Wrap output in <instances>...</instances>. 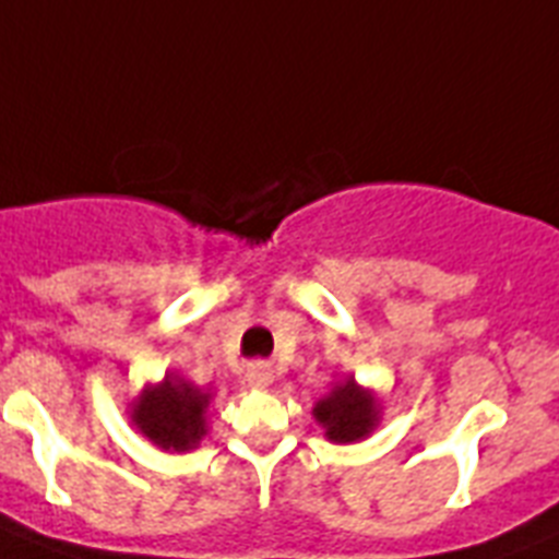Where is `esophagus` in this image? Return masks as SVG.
<instances>
[{
  "mask_svg": "<svg viewBox=\"0 0 559 559\" xmlns=\"http://www.w3.org/2000/svg\"><path fill=\"white\" fill-rule=\"evenodd\" d=\"M272 381H275V374H272V367L264 364V360H258V364H250V367H247V383H250L252 389H270Z\"/></svg>",
  "mask_w": 559,
  "mask_h": 559,
  "instance_id": "34e87169",
  "label": "esophagus"
}]
</instances>
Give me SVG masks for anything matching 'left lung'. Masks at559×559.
<instances>
[{"instance_id": "obj_1", "label": "left lung", "mask_w": 559, "mask_h": 559, "mask_svg": "<svg viewBox=\"0 0 559 559\" xmlns=\"http://www.w3.org/2000/svg\"><path fill=\"white\" fill-rule=\"evenodd\" d=\"M383 406L374 389L360 386L355 374L335 378L332 389L312 406V417L330 443H358L367 440L381 424Z\"/></svg>"}]
</instances>
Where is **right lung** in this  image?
I'll return each instance as SVG.
<instances>
[{"label":"right lung","instance_id":"right-lung-1","mask_svg":"<svg viewBox=\"0 0 559 559\" xmlns=\"http://www.w3.org/2000/svg\"><path fill=\"white\" fill-rule=\"evenodd\" d=\"M213 392L187 381L178 369H167L162 381L144 383L128 403L130 424L162 452H192L207 438Z\"/></svg>","mask_w":559,"mask_h":559}]
</instances>
